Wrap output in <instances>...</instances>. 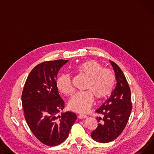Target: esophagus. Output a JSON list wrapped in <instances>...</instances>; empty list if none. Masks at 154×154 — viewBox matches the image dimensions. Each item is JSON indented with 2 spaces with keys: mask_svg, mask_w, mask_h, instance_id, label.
Masks as SVG:
<instances>
[{
  "mask_svg": "<svg viewBox=\"0 0 154 154\" xmlns=\"http://www.w3.org/2000/svg\"><path fill=\"white\" fill-rule=\"evenodd\" d=\"M78 117H79V119H85V118H87V116L86 115H85V114H79V115L78 116Z\"/></svg>",
  "mask_w": 154,
  "mask_h": 154,
  "instance_id": "1",
  "label": "esophagus"
}]
</instances>
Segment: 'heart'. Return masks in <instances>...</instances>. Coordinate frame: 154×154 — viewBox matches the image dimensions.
I'll list each match as a JSON object with an SVG mask.
<instances>
[{"mask_svg": "<svg viewBox=\"0 0 154 154\" xmlns=\"http://www.w3.org/2000/svg\"><path fill=\"white\" fill-rule=\"evenodd\" d=\"M75 70L84 74L88 78L86 89L89 91L75 94L69 102V106L72 110L84 113L92 105L94 96L97 100H102L112 93L115 85V76L111 70L102 69L97 61L90 60L80 63ZM57 87L63 94L72 95L74 92L70 76L62 74L57 80Z\"/></svg>", "mask_w": 154, "mask_h": 154, "instance_id": "b5f03b06", "label": "heart"}]
</instances>
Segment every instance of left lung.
<instances>
[{"label": "left lung", "mask_w": 154, "mask_h": 154, "mask_svg": "<svg viewBox=\"0 0 154 154\" xmlns=\"http://www.w3.org/2000/svg\"><path fill=\"white\" fill-rule=\"evenodd\" d=\"M110 63L114 70L117 84L110 97L95 110L103 118H96L99 124L91 133V137L99 143L112 142L121 134L132 109L131 89L124 73L116 63L110 60Z\"/></svg>", "instance_id": "8db88e82"}]
</instances>
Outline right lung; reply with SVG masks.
Returning a JSON list of instances; mask_svg holds the SVG:
<instances>
[{"label":"right lung","mask_w":154,"mask_h":154,"mask_svg":"<svg viewBox=\"0 0 154 154\" xmlns=\"http://www.w3.org/2000/svg\"><path fill=\"white\" fill-rule=\"evenodd\" d=\"M68 61L60 59L38 64L30 72L22 94L27 125L37 138L48 146L66 140L77 119L72 112H62L59 115L65 105L59 94L56 79L60 69Z\"/></svg>","instance_id":"obj_1"}]
</instances>
